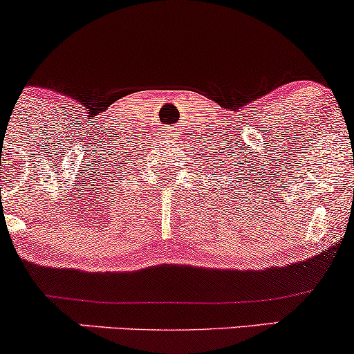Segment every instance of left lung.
<instances>
[{"instance_id": "left-lung-1", "label": "left lung", "mask_w": 354, "mask_h": 354, "mask_svg": "<svg viewBox=\"0 0 354 354\" xmlns=\"http://www.w3.org/2000/svg\"><path fill=\"white\" fill-rule=\"evenodd\" d=\"M227 168H229V166H227ZM223 176H224V173H223ZM234 181H236V180H234ZM232 186V185H231Z\"/></svg>"}]
</instances>
